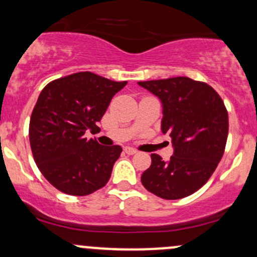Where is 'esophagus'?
Wrapping results in <instances>:
<instances>
[{
	"label": "esophagus",
	"mask_w": 257,
	"mask_h": 257,
	"mask_svg": "<svg viewBox=\"0 0 257 257\" xmlns=\"http://www.w3.org/2000/svg\"><path fill=\"white\" fill-rule=\"evenodd\" d=\"M125 152H126V154H128V156H132V154L137 153V150H135V148H132V147H125Z\"/></svg>",
	"instance_id": "obj_1"
}]
</instances>
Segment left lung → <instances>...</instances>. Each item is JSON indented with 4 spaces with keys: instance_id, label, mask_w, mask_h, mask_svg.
Masks as SVG:
<instances>
[{
    "instance_id": "left-lung-1",
    "label": "left lung",
    "mask_w": 257,
    "mask_h": 257,
    "mask_svg": "<svg viewBox=\"0 0 257 257\" xmlns=\"http://www.w3.org/2000/svg\"><path fill=\"white\" fill-rule=\"evenodd\" d=\"M161 100L162 132L172 137L173 156L152 164L141 176L148 191L164 200L194 194L207 183L224 153L228 112L211 85L189 77L139 82Z\"/></svg>"
}]
</instances>
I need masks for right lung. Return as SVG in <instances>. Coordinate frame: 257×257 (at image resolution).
Here are the masks:
<instances>
[{
	"label": "right lung",
	"mask_w": 257,
	"mask_h": 257,
	"mask_svg": "<svg viewBox=\"0 0 257 257\" xmlns=\"http://www.w3.org/2000/svg\"><path fill=\"white\" fill-rule=\"evenodd\" d=\"M114 82L92 72L55 79L41 90L29 123V141L38 168L52 186L85 196L105 186L120 157V146L87 140L118 90Z\"/></svg>",
	"instance_id": "right-lung-1"
}]
</instances>
